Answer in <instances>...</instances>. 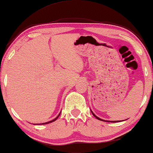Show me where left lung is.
Listing matches in <instances>:
<instances>
[{
    "label": "left lung",
    "mask_w": 153,
    "mask_h": 153,
    "mask_svg": "<svg viewBox=\"0 0 153 153\" xmlns=\"http://www.w3.org/2000/svg\"><path fill=\"white\" fill-rule=\"evenodd\" d=\"M91 111V113H92V114H93V115L94 116V117H95V118H97V120H101V121H104V122H120V121H105V120H102V119H100V118H99L98 117H97V116H96L95 115L94 113H93V112H92V111Z\"/></svg>",
    "instance_id": "obj_1"
}]
</instances>
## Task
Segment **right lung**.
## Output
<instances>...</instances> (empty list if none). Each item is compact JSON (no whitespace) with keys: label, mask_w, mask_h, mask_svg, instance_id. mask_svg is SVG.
<instances>
[{"label":"right lung","mask_w":153,"mask_h":153,"mask_svg":"<svg viewBox=\"0 0 153 153\" xmlns=\"http://www.w3.org/2000/svg\"><path fill=\"white\" fill-rule=\"evenodd\" d=\"M60 113H59V115H58V116H57V117H56V118H55V119H53V120H51V121H49V122H45V123H42V124H49V123H51V122H54V121H56L57 119H58V117H59V116H60Z\"/></svg>","instance_id":"obj_1"}]
</instances>
